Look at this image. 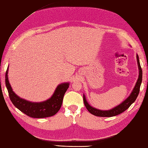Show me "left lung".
<instances>
[{"mask_svg": "<svg viewBox=\"0 0 148 148\" xmlns=\"http://www.w3.org/2000/svg\"><path fill=\"white\" fill-rule=\"evenodd\" d=\"M137 62L139 67V77L138 79V81L136 83V85L134 88V89L132 91V93L129 96L126 100L124 101L120 105H119L116 107H114V108L111 109L110 110H106V111H103L99 110L98 109H96L95 108L91 106L88 103H87L85 95H83V102L86 108L88 111H89L90 113L92 114L97 116H101V117H111L114 116L118 114H119L124 112L125 110H126L128 108L132 105V104L135 101L136 99L138 96L139 93V90H140V86L142 82V77H143V71L140 65V63H139V57L137 55Z\"/></svg>", "mask_w": 148, "mask_h": 148, "instance_id": "left-lung-1", "label": "left lung"}]
</instances>
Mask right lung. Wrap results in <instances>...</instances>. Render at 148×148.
I'll return each instance as SVG.
<instances>
[{
  "instance_id": "right-lung-1",
  "label": "right lung",
  "mask_w": 148,
  "mask_h": 148,
  "mask_svg": "<svg viewBox=\"0 0 148 148\" xmlns=\"http://www.w3.org/2000/svg\"><path fill=\"white\" fill-rule=\"evenodd\" d=\"M7 73L8 68L5 73V85L9 98L14 105L22 112L32 118H42L55 115L60 109L63 97L69 88V83L59 85L52 97L48 100L40 103H32L21 98L14 92L8 79Z\"/></svg>"
}]
</instances>
